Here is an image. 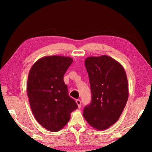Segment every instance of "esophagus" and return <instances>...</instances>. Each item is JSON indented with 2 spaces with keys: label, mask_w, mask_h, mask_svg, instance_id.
Returning a JSON list of instances; mask_svg holds the SVG:
<instances>
[{
  "label": "esophagus",
  "mask_w": 152,
  "mask_h": 152,
  "mask_svg": "<svg viewBox=\"0 0 152 152\" xmlns=\"http://www.w3.org/2000/svg\"><path fill=\"white\" fill-rule=\"evenodd\" d=\"M76 103L78 105V107H79V108H80V107H81V101L80 99H77Z\"/></svg>",
  "instance_id": "obj_1"
}]
</instances>
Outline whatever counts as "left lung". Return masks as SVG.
<instances>
[{
  "label": "left lung",
  "mask_w": 152,
  "mask_h": 152,
  "mask_svg": "<svg viewBox=\"0 0 152 152\" xmlns=\"http://www.w3.org/2000/svg\"><path fill=\"white\" fill-rule=\"evenodd\" d=\"M85 66L92 100L84 109V117L96 129H107L118 120L127 103L126 73L120 63L107 55L87 57Z\"/></svg>",
  "instance_id": "left-lung-1"
}]
</instances>
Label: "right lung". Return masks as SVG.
<instances>
[{
    "label": "right lung",
    "mask_w": 152,
    "mask_h": 152,
    "mask_svg": "<svg viewBox=\"0 0 152 152\" xmlns=\"http://www.w3.org/2000/svg\"><path fill=\"white\" fill-rule=\"evenodd\" d=\"M72 62L70 57L45 56L32 65L28 73L27 94L32 113L40 125L49 131H60L78 108L63 80Z\"/></svg>",
    "instance_id": "right-lung-1"
}]
</instances>
